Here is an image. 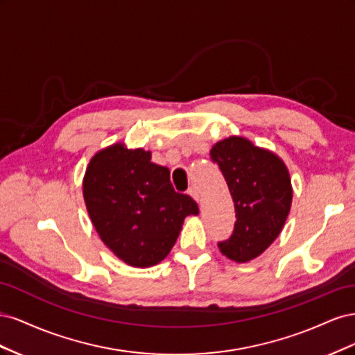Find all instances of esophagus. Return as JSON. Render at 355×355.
Wrapping results in <instances>:
<instances>
[{"instance_id": "1", "label": "esophagus", "mask_w": 355, "mask_h": 355, "mask_svg": "<svg viewBox=\"0 0 355 355\" xmlns=\"http://www.w3.org/2000/svg\"><path fill=\"white\" fill-rule=\"evenodd\" d=\"M188 194H189L192 198H194L197 202H200V196H198V192H197V188H194V187L189 188V189H188Z\"/></svg>"}]
</instances>
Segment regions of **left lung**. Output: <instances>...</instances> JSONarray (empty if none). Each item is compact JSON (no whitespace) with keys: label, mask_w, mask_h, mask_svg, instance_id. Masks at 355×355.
<instances>
[{"label":"left lung","mask_w":355,"mask_h":355,"mask_svg":"<svg viewBox=\"0 0 355 355\" xmlns=\"http://www.w3.org/2000/svg\"><path fill=\"white\" fill-rule=\"evenodd\" d=\"M210 158L227 180L237 218L231 237L218 244L219 250L234 262H249L284 227L293 197L288 170L280 157L240 136L213 145Z\"/></svg>","instance_id":"obj_1"}]
</instances>
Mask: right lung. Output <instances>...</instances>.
I'll list each match as a JSON object with an SVG mask.
<instances>
[{
	"label": "right lung",
	"instance_id": "right-lung-1",
	"mask_svg": "<svg viewBox=\"0 0 355 355\" xmlns=\"http://www.w3.org/2000/svg\"><path fill=\"white\" fill-rule=\"evenodd\" d=\"M89 216L101 240L135 268L157 265L175 245L184 219L198 214L197 202L179 194L167 167L151 153L114 144L90 159L83 180Z\"/></svg>",
	"mask_w": 355,
	"mask_h": 355
}]
</instances>
